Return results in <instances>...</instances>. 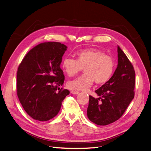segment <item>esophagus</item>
<instances>
[{
	"label": "esophagus",
	"mask_w": 151,
	"mask_h": 151,
	"mask_svg": "<svg viewBox=\"0 0 151 151\" xmlns=\"http://www.w3.org/2000/svg\"><path fill=\"white\" fill-rule=\"evenodd\" d=\"M71 93H73V94H78L79 92H78V91H74V90H72Z\"/></svg>",
	"instance_id": "esophagus-1"
}]
</instances>
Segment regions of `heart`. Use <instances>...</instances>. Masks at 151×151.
Instances as JSON below:
<instances>
[{
	"label": "heart",
	"mask_w": 151,
	"mask_h": 151,
	"mask_svg": "<svg viewBox=\"0 0 151 151\" xmlns=\"http://www.w3.org/2000/svg\"><path fill=\"white\" fill-rule=\"evenodd\" d=\"M76 59L66 57L62 62L63 70L70 77L78 74L83 68L84 70V74L68 83V88L72 90H86L93 81L98 85L105 84L114 72V60L101 50L81 49L76 52Z\"/></svg>",
	"instance_id": "1"
}]
</instances>
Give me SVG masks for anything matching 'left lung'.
I'll return each instance as SVG.
<instances>
[{"instance_id": "1", "label": "left lung", "mask_w": 151, "mask_h": 151, "mask_svg": "<svg viewBox=\"0 0 151 151\" xmlns=\"http://www.w3.org/2000/svg\"><path fill=\"white\" fill-rule=\"evenodd\" d=\"M118 67L112 78L89 96L87 116L98 125H106L119 119L134 97L135 71L129 59L118 46Z\"/></svg>"}]
</instances>
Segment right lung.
I'll list each match as a JSON object with an SVG mask.
<instances>
[{
  "instance_id": "add662e5",
  "label": "right lung",
  "mask_w": 151,
  "mask_h": 151,
  "mask_svg": "<svg viewBox=\"0 0 151 151\" xmlns=\"http://www.w3.org/2000/svg\"><path fill=\"white\" fill-rule=\"evenodd\" d=\"M66 46L45 42L28 52L19 66L17 92L26 112L33 119L46 122L58 114L70 92L60 88L65 81L60 68Z\"/></svg>"
}]
</instances>
